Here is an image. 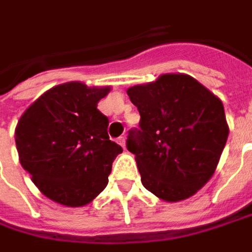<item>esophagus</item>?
Wrapping results in <instances>:
<instances>
[{
    "mask_svg": "<svg viewBox=\"0 0 252 252\" xmlns=\"http://www.w3.org/2000/svg\"><path fill=\"white\" fill-rule=\"evenodd\" d=\"M117 143H119V145H120V146L125 149V148H126V140H125V136H120V137L117 139Z\"/></svg>",
    "mask_w": 252,
    "mask_h": 252,
    "instance_id": "1",
    "label": "esophagus"
}]
</instances>
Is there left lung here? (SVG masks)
I'll use <instances>...</instances> for the list:
<instances>
[{
    "label": "left lung",
    "instance_id": "obj_1",
    "mask_svg": "<svg viewBox=\"0 0 252 252\" xmlns=\"http://www.w3.org/2000/svg\"><path fill=\"white\" fill-rule=\"evenodd\" d=\"M127 96L140 120L126 148L143 187L168 202L192 196L214 175L228 139L222 101L187 74H163Z\"/></svg>",
    "mask_w": 252,
    "mask_h": 252
}]
</instances>
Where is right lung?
<instances>
[{"label": "right lung", "instance_id": "obj_1", "mask_svg": "<svg viewBox=\"0 0 252 252\" xmlns=\"http://www.w3.org/2000/svg\"><path fill=\"white\" fill-rule=\"evenodd\" d=\"M109 87L64 83L45 92L21 116L15 143L23 168L47 198L81 207L109 182L122 146L109 139V119L97 103Z\"/></svg>", "mask_w": 252, "mask_h": 252}]
</instances>
